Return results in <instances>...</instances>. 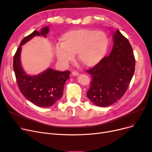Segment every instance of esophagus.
<instances>
[{
	"mask_svg": "<svg viewBox=\"0 0 152 152\" xmlns=\"http://www.w3.org/2000/svg\"><path fill=\"white\" fill-rule=\"evenodd\" d=\"M78 75H79V72L76 71L72 72V76H77Z\"/></svg>",
	"mask_w": 152,
	"mask_h": 152,
	"instance_id": "1",
	"label": "esophagus"
}]
</instances>
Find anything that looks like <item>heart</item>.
Masks as SVG:
<instances>
[{"mask_svg": "<svg viewBox=\"0 0 152 152\" xmlns=\"http://www.w3.org/2000/svg\"><path fill=\"white\" fill-rule=\"evenodd\" d=\"M108 37L103 31L80 29L66 32L61 37V43L56 46L58 59L68 64L78 54V60L86 67L99 63L107 53Z\"/></svg>", "mask_w": 152, "mask_h": 152, "instance_id": "heart-1", "label": "heart"}]
</instances>
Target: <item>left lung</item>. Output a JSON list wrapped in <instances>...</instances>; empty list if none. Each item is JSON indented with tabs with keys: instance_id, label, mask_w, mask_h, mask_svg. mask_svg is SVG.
Listing matches in <instances>:
<instances>
[{
	"instance_id": "8db88e82",
	"label": "left lung",
	"mask_w": 152,
	"mask_h": 152,
	"mask_svg": "<svg viewBox=\"0 0 152 152\" xmlns=\"http://www.w3.org/2000/svg\"><path fill=\"white\" fill-rule=\"evenodd\" d=\"M113 41L110 55L86 71L92 77L87 96L101 107L120 99L127 90L135 68V59L128 39L116 30L113 33Z\"/></svg>"
}]
</instances>
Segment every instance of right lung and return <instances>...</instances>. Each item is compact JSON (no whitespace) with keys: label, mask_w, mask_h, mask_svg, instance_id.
Wrapping results in <instances>:
<instances>
[{"label":"right lung","mask_w":152,"mask_h":152,"mask_svg":"<svg viewBox=\"0 0 152 152\" xmlns=\"http://www.w3.org/2000/svg\"><path fill=\"white\" fill-rule=\"evenodd\" d=\"M49 28L45 27L41 32L34 31L21 41L14 56L13 68L17 83L20 92L31 103L39 107H50L61 99L63 94L64 86L69 78L70 72H61L48 69L36 76L27 75L20 65L21 46L36 36L46 37Z\"/></svg>","instance_id":"1"}]
</instances>
